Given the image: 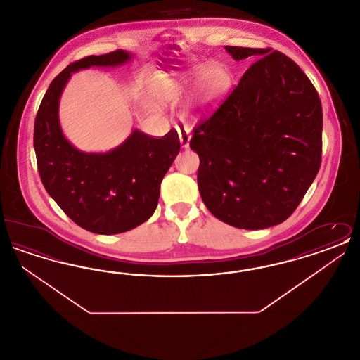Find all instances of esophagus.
I'll use <instances>...</instances> for the list:
<instances>
[{
    "label": "esophagus",
    "instance_id": "obj_1",
    "mask_svg": "<svg viewBox=\"0 0 360 360\" xmlns=\"http://www.w3.org/2000/svg\"><path fill=\"white\" fill-rule=\"evenodd\" d=\"M176 132L179 135V141H181V146L184 148H188V143H190V131L188 129V127L185 125H176Z\"/></svg>",
    "mask_w": 360,
    "mask_h": 360
}]
</instances>
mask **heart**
Masks as SVG:
<instances>
[{
    "mask_svg": "<svg viewBox=\"0 0 360 360\" xmlns=\"http://www.w3.org/2000/svg\"><path fill=\"white\" fill-rule=\"evenodd\" d=\"M229 84V74L220 63H195L181 69L158 71L151 79V94L162 106L178 105L198 90L201 106L217 101Z\"/></svg>",
    "mask_w": 360,
    "mask_h": 360,
    "instance_id": "b5f03b06",
    "label": "heart"
}]
</instances>
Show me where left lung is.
Masks as SVG:
<instances>
[{"label": "left lung", "mask_w": 360, "mask_h": 360, "mask_svg": "<svg viewBox=\"0 0 360 360\" xmlns=\"http://www.w3.org/2000/svg\"><path fill=\"white\" fill-rule=\"evenodd\" d=\"M225 50L235 60H257L193 129L198 188L219 220L263 229L290 217L320 170L323 108L305 72L285 53Z\"/></svg>", "instance_id": "8db88e82"}]
</instances>
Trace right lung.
<instances>
[{"label": "right lung", "instance_id": "1", "mask_svg": "<svg viewBox=\"0 0 360 360\" xmlns=\"http://www.w3.org/2000/svg\"><path fill=\"white\" fill-rule=\"evenodd\" d=\"M129 59V52L116 50L71 63L53 78L34 120V153L44 188L74 223L100 235L131 231L153 216L162 179L181 148L175 129L159 139L135 129L105 154L82 153L63 136L58 109L71 74Z\"/></svg>", "mask_w": 360, "mask_h": 360}]
</instances>
